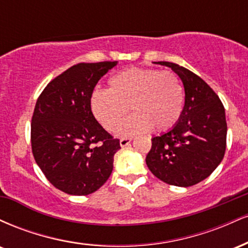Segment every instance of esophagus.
I'll use <instances>...</instances> for the list:
<instances>
[{
  "mask_svg": "<svg viewBox=\"0 0 248 248\" xmlns=\"http://www.w3.org/2000/svg\"><path fill=\"white\" fill-rule=\"evenodd\" d=\"M130 141H132V139L130 138H122L120 140V146L124 148V147H127L128 144L130 143Z\"/></svg>",
  "mask_w": 248,
  "mask_h": 248,
  "instance_id": "obj_1",
  "label": "esophagus"
}]
</instances>
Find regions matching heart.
I'll return each instance as SVG.
<instances>
[{
	"label": "heart",
	"mask_w": 248,
	"mask_h": 248,
	"mask_svg": "<svg viewBox=\"0 0 248 248\" xmlns=\"http://www.w3.org/2000/svg\"><path fill=\"white\" fill-rule=\"evenodd\" d=\"M108 90H95L90 106L96 121L113 130L124 118L128 106L134 110L119 126V135L166 132L177 124L183 112L184 90L172 71L130 67L108 80Z\"/></svg>",
	"instance_id": "b5f03b06"
}]
</instances>
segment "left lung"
Segmentation results:
<instances>
[{
    "instance_id": "1",
    "label": "left lung",
    "mask_w": 248,
    "mask_h": 248,
    "mask_svg": "<svg viewBox=\"0 0 248 248\" xmlns=\"http://www.w3.org/2000/svg\"><path fill=\"white\" fill-rule=\"evenodd\" d=\"M155 64L170 67L178 75L184 85L186 102L177 124L152 139L146 163L164 183L195 186L215 171L225 155V108L215 91L190 70L175 62Z\"/></svg>"
}]
</instances>
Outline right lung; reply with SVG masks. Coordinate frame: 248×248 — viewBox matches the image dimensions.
I'll use <instances>...</instances> for the list:
<instances>
[{
    "label": "right lung",
    "instance_id": "1",
    "mask_svg": "<svg viewBox=\"0 0 248 248\" xmlns=\"http://www.w3.org/2000/svg\"><path fill=\"white\" fill-rule=\"evenodd\" d=\"M118 62H79L51 80L31 120V148L47 181L61 191L86 196L104 186L120 141L92 114L91 94Z\"/></svg>",
    "mask_w": 248,
    "mask_h": 248
}]
</instances>
